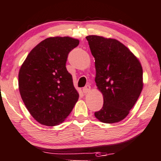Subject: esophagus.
Instances as JSON below:
<instances>
[{"instance_id":"1","label":"esophagus","mask_w":161,"mask_h":161,"mask_svg":"<svg viewBox=\"0 0 161 161\" xmlns=\"http://www.w3.org/2000/svg\"><path fill=\"white\" fill-rule=\"evenodd\" d=\"M90 91H91V86L90 85L85 86V87L83 88V92H84V94H87V93L90 92Z\"/></svg>"}]
</instances>
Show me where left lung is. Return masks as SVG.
<instances>
[{
    "label": "left lung",
    "instance_id": "obj_1",
    "mask_svg": "<svg viewBox=\"0 0 161 161\" xmlns=\"http://www.w3.org/2000/svg\"><path fill=\"white\" fill-rule=\"evenodd\" d=\"M95 58L97 87L103 105L95 117L103 123L124 120L143 89V69L134 53L120 41L101 36L86 37Z\"/></svg>",
    "mask_w": 161,
    "mask_h": 161
}]
</instances>
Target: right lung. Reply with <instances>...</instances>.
<instances>
[{
	"mask_svg": "<svg viewBox=\"0 0 161 161\" xmlns=\"http://www.w3.org/2000/svg\"><path fill=\"white\" fill-rule=\"evenodd\" d=\"M78 44V40L70 37H48L33 48L20 67V96L32 117L43 125L63 122L78 100L66 68L68 53Z\"/></svg>",
	"mask_w": 161,
	"mask_h": 161,
	"instance_id": "right-lung-1",
	"label": "right lung"
}]
</instances>
